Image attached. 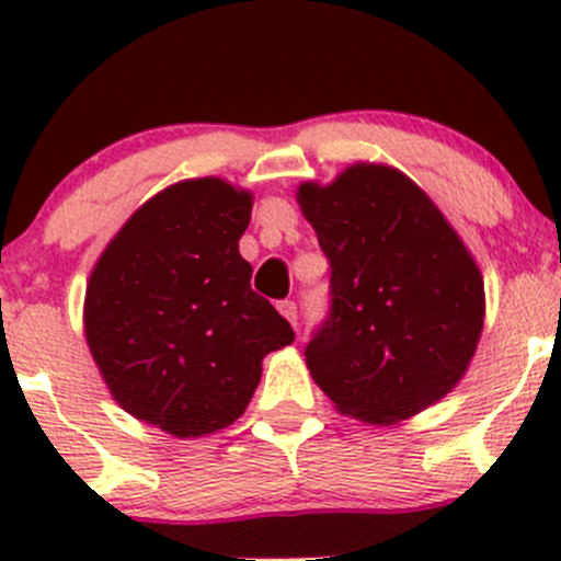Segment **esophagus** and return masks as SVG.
<instances>
[{"label":"esophagus","instance_id":"34e87169","mask_svg":"<svg viewBox=\"0 0 561 561\" xmlns=\"http://www.w3.org/2000/svg\"><path fill=\"white\" fill-rule=\"evenodd\" d=\"M276 309H279V314L285 317V320L290 322V325H296V322H298L296 301H279V304H276Z\"/></svg>","mask_w":561,"mask_h":561}]
</instances>
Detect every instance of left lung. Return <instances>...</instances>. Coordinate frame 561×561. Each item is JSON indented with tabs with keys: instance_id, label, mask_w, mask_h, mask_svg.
<instances>
[{
	"instance_id": "1",
	"label": "left lung",
	"mask_w": 561,
	"mask_h": 561,
	"mask_svg": "<svg viewBox=\"0 0 561 561\" xmlns=\"http://www.w3.org/2000/svg\"><path fill=\"white\" fill-rule=\"evenodd\" d=\"M304 217L331 263V314L307 366L339 412L390 426L458 386L485 317L483 274L432 197L401 171L355 162L304 181Z\"/></svg>"
}]
</instances>
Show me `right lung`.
Listing matches in <instances>:
<instances>
[{"mask_svg": "<svg viewBox=\"0 0 561 561\" xmlns=\"http://www.w3.org/2000/svg\"><path fill=\"white\" fill-rule=\"evenodd\" d=\"M249 217L252 192L217 175L179 181L124 222L89 276L83 333L107 390L173 437L244 415L265 355L296 339L249 285Z\"/></svg>", "mask_w": 561, "mask_h": 561, "instance_id": "obj_1", "label": "right lung"}]
</instances>
